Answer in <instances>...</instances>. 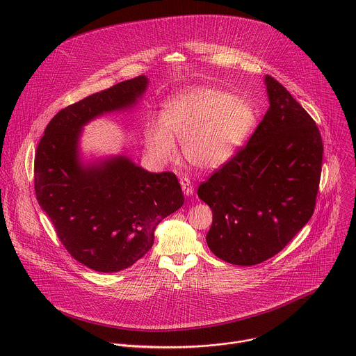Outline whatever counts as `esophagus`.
Wrapping results in <instances>:
<instances>
[{"label":"esophagus","instance_id":"34e87169","mask_svg":"<svg viewBox=\"0 0 356 356\" xmlns=\"http://www.w3.org/2000/svg\"><path fill=\"white\" fill-rule=\"evenodd\" d=\"M180 184H181L183 193H184L186 195H193V193H194V187H193V183L190 181V179H188V177H186V176L180 177Z\"/></svg>","mask_w":356,"mask_h":356}]
</instances>
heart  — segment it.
I'll return each mask as SVG.
<instances>
[{
    "mask_svg": "<svg viewBox=\"0 0 356 356\" xmlns=\"http://www.w3.org/2000/svg\"><path fill=\"white\" fill-rule=\"evenodd\" d=\"M255 123L257 112L250 102L223 90L195 87L168 101L163 120L147 124L145 145L154 158L172 161L176 136L191 165L216 169L234 156Z\"/></svg>",
    "mask_w": 356,
    "mask_h": 356,
    "instance_id": "1",
    "label": "heart"
}]
</instances>
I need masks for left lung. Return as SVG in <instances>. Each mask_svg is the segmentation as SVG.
Instances as JSON below:
<instances>
[{
	"label": "left lung",
	"mask_w": 356,
	"mask_h": 356,
	"mask_svg": "<svg viewBox=\"0 0 356 356\" xmlns=\"http://www.w3.org/2000/svg\"><path fill=\"white\" fill-rule=\"evenodd\" d=\"M265 83L270 106L264 119L197 191L213 213L209 250L240 266L275 257L309 222L322 173L316 122L275 77L266 74Z\"/></svg>",
	"instance_id": "left-lung-1"
}]
</instances>
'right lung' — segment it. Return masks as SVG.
<instances>
[{
  "mask_svg": "<svg viewBox=\"0 0 356 356\" xmlns=\"http://www.w3.org/2000/svg\"><path fill=\"white\" fill-rule=\"evenodd\" d=\"M147 77L137 76L60 109L47 124L34 156V191L73 259L102 273L123 270L154 244L158 223L184 202L175 173H149L124 156L83 168L80 127L136 102Z\"/></svg>",
  "mask_w": 356,
  "mask_h": 356,
  "instance_id": "right-lung-1",
  "label": "right lung"
}]
</instances>
